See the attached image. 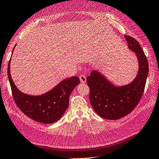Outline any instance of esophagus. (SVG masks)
Returning <instances> with one entry per match:
<instances>
[{
  "label": "esophagus",
  "instance_id": "esophagus-1",
  "mask_svg": "<svg viewBox=\"0 0 159 159\" xmlns=\"http://www.w3.org/2000/svg\"><path fill=\"white\" fill-rule=\"evenodd\" d=\"M80 80L81 83H85L86 82V77L84 75H80Z\"/></svg>",
  "mask_w": 159,
  "mask_h": 159
}]
</instances>
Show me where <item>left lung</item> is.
<instances>
[{
	"label": "left lung",
	"instance_id": "8db88e82",
	"mask_svg": "<svg viewBox=\"0 0 159 159\" xmlns=\"http://www.w3.org/2000/svg\"><path fill=\"white\" fill-rule=\"evenodd\" d=\"M130 50L135 53L139 61L137 75L131 84L116 87L96 70L87 77L89 101L100 117L109 120L122 118L131 113L140 102L145 89L148 73L147 57L139 42L125 35Z\"/></svg>",
	"mask_w": 159,
	"mask_h": 159
}]
</instances>
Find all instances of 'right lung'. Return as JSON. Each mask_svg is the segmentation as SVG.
<instances>
[{
    "instance_id": "right-lung-1",
    "label": "right lung",
    "mask_w": 159,
    "mask_h": 159,
    "mask_svg": "<svg viewBox=\"0 0 159 159\" xmlns=\"http://www.w3.org/2000/svg\"><path fill=\"white\" fill-rule=\"evenodd\" d=\"M11 60V57L8 65V77L17 107L26 116L39 123H53L58 121L68 107L70 95L80 84L79 78L74 76L61 81L54 89L42 95H29L20 92L14 85L10 72Z\"/></svg>"
}]
</instances>
